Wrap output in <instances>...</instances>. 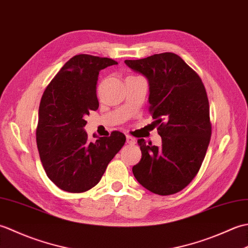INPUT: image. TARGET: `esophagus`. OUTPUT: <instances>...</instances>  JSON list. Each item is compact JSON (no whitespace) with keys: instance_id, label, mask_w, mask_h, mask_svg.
I'll list each match as a JSON object with an SVG mask.
<instances>
[{"instance_id":"1","label":"esophagus","mask_w":248,"mask_h":248,"mask_svg":"<svg viewBox=\"0 0 248 248\" xmlns=\"http://www.w3.org/2000/svg\"><path fill=\"white\" fill-rule=\"evenodd\" d=\"M125 139H127V143L128 144H130V145H134L135 144V140L132 138V136L127 135V136H125Z\"/></svg>"}]
</instances>
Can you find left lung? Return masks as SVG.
Segmentation results:
<instances>
[{"instance_id":"left-lung-1","label":"left lung","mask_w":248,"mask_h":248,"mask_svg":"<svg viewBox=\"0 0 248 248\" xmlns=\"http://www.w3.org/2000/svg\"><path fill=\"white\" fill-rule=\"evenodd\" d=\"M124 62L148 80L149 110L162 138L160 147L138 140L141 159L133 166V175L155 194L180 192L197 175L211 139L203 83L180 56L170 52Z\"/></svg>"}]
</instances>
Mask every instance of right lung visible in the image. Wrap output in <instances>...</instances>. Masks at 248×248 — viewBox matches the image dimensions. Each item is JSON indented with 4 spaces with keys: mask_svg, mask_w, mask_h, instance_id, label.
Instances as JSON below:
<instances>
[{
    "mask_svg": "<svg viewBox=\"0 0 248 248\" xmlns=\"http://www.w3.org/2000/svg\"><path fill=\"white\" fill-rule=\"evenodd\" d=\"M117 64L108 57L73 56L41 97L37 148L46 176L62 191L83 193L93 187L125 143L124 134L118 131L92 143L84 130L86 116L99 108V71Z\"/></svg>",
    "mask_w": 248,
    "mask_h": 248,
    "instance_id": "right-lung-1",
    "label": "right lung"
}]
</instances>
